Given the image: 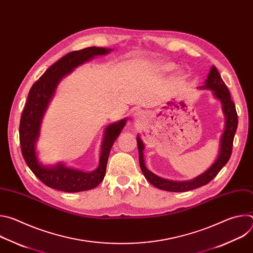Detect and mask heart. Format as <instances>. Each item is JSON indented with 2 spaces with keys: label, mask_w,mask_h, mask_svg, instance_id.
<instances>
[{
  "label": "heart",
  "mask_w": 253,
  "mask_h": 253,
  "mask_svg": "<svg viewBox=\"0 0 253 253\" xmlns=\"http://www.w3.org/2000/svg\"><path fill=\"white\" fill-rule=\"evenodd\" d=\"M172 67L170 66V65H163V66H161V69L162 70H164V71H168V70H170Z\"/></svg>",
  "instance_id": "heart-1"
}]
</instances>
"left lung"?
<instances>
[{"label":"left lung","mask_w":253,"mask_h":253,"mask_svg":"<svg viewBox=\"0 0 253 253\" xmlns=\"http://www.w3.org/2000/svg\"><path fill=\"white\" fill-rule=\"evenodd\" d=\"M203 88L212 90L214 96L221 101L223 105V112L226 117L225 130L221 138L219 156L217 160L215 161V163L206 172L196 177L195 179L191 180V181H186V182L170 181V180H166L161 177H158L157 175H155L145 167V164H144V158H143L144 146L141 139L137 137V144H138V150H139V163H140V167L143 172V175L145 176V178L153 186L159 189L170 191V192H185V191H189V190L201 187L203 185H206L216 175L218 174V172L228 162L231 156L233 139H234V135H235L237 124H238V117H237V112L235 109L234 102L231 100V97H230L229 90L227 89L225 83L221 79L219 72L217 71L215 66L211 67L206 79V84L205 86H203Z\"/></svg>","instance_id":"8db88e82"}]
</instances>
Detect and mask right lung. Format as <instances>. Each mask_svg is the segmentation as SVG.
Masks as SVG:
<instances>
[{
  "instance_id": "add662e5",
  "label": "right lung",
  "mask_w": 253,
  "mask_h": 253,
  "mask_svg": "<svg viewBox=\"0 0 253 253\" xmlns=\"http://www.w3.org/2000/svg\"><path fill=\"white\" fill-rule=\"evenodd\" d=\"M109 51L105 48L88 47L79 51L70 52L53 64L30 89L20 120L21 150L29 168L48 187L65 192H79L95 188L104 179L111 147L125 126L126 120H121L106 128L100 165L91 173L66 168L62 164L52 168L41 166L36 156L35 143L39 136L43 114L59 81L78 65L96 55H104Z\"/></svg>"
}]
</instances>
